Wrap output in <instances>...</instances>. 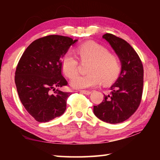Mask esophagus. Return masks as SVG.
Listing matches in <instances>:
<instances>
[{"instance_id":"34e87169","label":"esophagus","mask_w":160,"mask_h":160,"mask_svg":"<svg viewBox=\"0 0 160 160\" xmlns=\"http://www.w3.org/2000/svg\"><path fill=\"white\" fill-rule=\"evenodd\" d=\"M79 92L80 93L84 94H87V95H89V94H90L92 93L91 91H88V90H80Z\"/></svg>"}]
</instances>
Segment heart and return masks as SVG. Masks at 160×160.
<instances>
[{"label":"heart","instance_id":"1","mask_svg":"<svg viewBox=\"0 0 160 160\" xmlns=\"http://www.w3.org/2000/svg\"><path fill=\"white\" fill-rule=\"evenodd\" d=\"M78 54L82 62L90 63L88 68L89 74L78 75L79 62L76 56L68 51L62 58L61 66L68 78L74 77L70 85L77 89L96 87L102 82L109 85L117 79L121 72V63L115 54L109 53L106 47L94 42H86L78 48Z\"/></svg>","mask_w":160,"mask_h":160}]
</instances>
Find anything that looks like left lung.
<instances>
[{
    "label": "left lung",
    "mask_w": 160,
    "mask_h": 160,
    "mask_svg": "<svg viewBox=\"0 0 160 160\" xmlns=\"http://www.w3.org/2000/svg\"><path fill=\"white\" fill-rule=\"evenodd\" d=\"M103 38L109 43L121 61V71L111 92L97 106L94 115L111 124L122 123L135 112L142 99L143 66L133 48L121 38L107 33Z\"/></svg>",
    "instance_id": "8db88e82"
}]
</instances>
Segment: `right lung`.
<instances>
[{"instance_id": "right-lung-1", "label": "right lung", "mask_w": 160, "mask_h": 160, "mask_svg": "<svg viewBox=\"0 0 160 160\" xmlns=\"http://www.w3.org/2000/svg\"><path fill=\"white\" fill-rule=\"evenodd\" d=\"M61 35L39 38L26 48L15 70V82L22 104L38 122H48L66 109L70 92L58 88L68 85L62 75V58L76 42Z\"/></svg>"}]
</instances>
